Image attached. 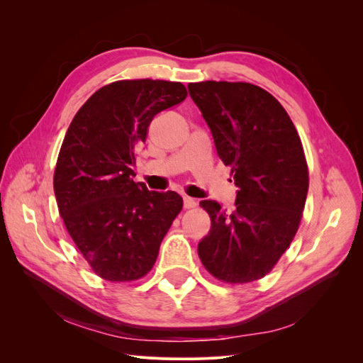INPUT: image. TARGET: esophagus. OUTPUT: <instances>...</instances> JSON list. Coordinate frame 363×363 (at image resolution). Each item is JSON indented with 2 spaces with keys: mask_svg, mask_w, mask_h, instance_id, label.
Returning a JSON list of instances; mask_svg holds the SVG:
<instances>
[{
  "mask_svg": "<svg viewBox=\"0 0 363 363\" xmlns=\"http://www.w3.org/2000/svg\"><path fill=\"white\" fill-rule=\"evenodd\" d=\"M183 203H184V208H194V207H196V201L194 199H189V196H184Z\"/></svg>",
  "mask_w": 363,
  "mask_h": 363,
  "instance_id": "34e87169",
  "label": "esophagus"
}]
</instances>
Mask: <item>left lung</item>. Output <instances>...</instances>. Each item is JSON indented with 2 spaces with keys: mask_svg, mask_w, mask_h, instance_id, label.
I'll list each match as a JSON object with an SVG mask.
<instances>
[{
  "mask_svg": "<svg viewBox=\"0 0 363 363\" xmlns=\"http://www.w3.org/2000/svg\"><path fill=\"white\" fill-rule=\"evenodd\" d=\"M188 89L239 188L230 213L216 201L200 203L212 221L199 244L200 260L224 283L259 280L289 248L301 221L309 189L301 139L283 106L256 84L207 80Z\"/></svg>",
  "mask_w": 363,
  "mask_h": 363,
  "instance_id": "1",
  "label": "left lung"
}]
</instances>
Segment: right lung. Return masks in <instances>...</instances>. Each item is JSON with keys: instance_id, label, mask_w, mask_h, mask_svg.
I'll use <instances>...</instances> for the list:
<instances>
[{"instance_id": "obj_1", "label": "right lung", "mask_w": 363, "mask_h": 363, "mask_svg": "<svg viewBox=\"0 0 363 363\" xmlns=\"http://www.w3.org/2000/svg\"><path fill=\"white\" fill-rule=\"evenodd\" d=\"M188 96L184 84L119 80L75 113L54 169V194L74 244L98 277L135 281L151 271L183 200L133 182L138 150L159 112Z\"/></svg>"}]
</instances>
